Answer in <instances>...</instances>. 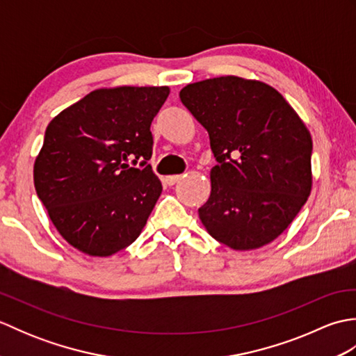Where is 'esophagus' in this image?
Returning <instances> with one entry per match:
<instances>
[{
    "label": "esophagus",
    "instance_id": "esophagus-1",
    "mask_svg": "<svg viewBox=\"0 0 356 356\" xmlns=\"http://www.w3.org/2000/svg\"><path fill=\"white\" fill-rule=\"evenodd\" d=\"M180 179H182V174H172V176H166L165 177V182L171 186V185H174L176 182H179Z\"/></svg>",
    "mask_w": 356,
    "mask_h": 356
}]
</instances>
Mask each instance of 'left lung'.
<instances>
[{
  "label": "left lung",
  "mask_w": 356,
  "mask_h": 356,
  "mask_svg": "<svg viewBox=\"0 0 356 356\" xmlns=\"http://www.w3.org/2000/svg\"><path fill=\"white\" fill-rule=\"evenodd\" d=\"M180 101L207 128L216 166L199 208L207 231L237 251L282 234L312 188V138L275 88L237 76L180 90Z\"/></svg>",
  "instance_id": "1"
}]
</instances>
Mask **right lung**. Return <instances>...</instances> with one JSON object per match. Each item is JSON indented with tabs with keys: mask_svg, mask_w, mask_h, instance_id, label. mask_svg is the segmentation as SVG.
Returning <instances> with one entry per match:
<instances>
[{
	"mask_svg": "<svg viewBox=\"0 0 356 356\" xmlns=\"http://www.w3.org/2000/svg\"><path fill=\"white\" fill-rule=\"evenodd\" d=\"M168 95V87L95 90L49 124L35 161V190L59 234L79 251L108 257L139 237L162 193L148 163L149 127Z\"/></svg>",
	"mask_w": 356,
	"mask_h": 356,
	"instance_id": "right-lung-1",
	"label": "right lung"
}]
</instances>
